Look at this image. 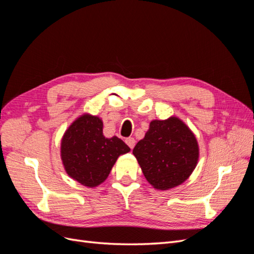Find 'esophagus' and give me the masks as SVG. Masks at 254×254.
<instances>
[{
    "instance_id": "obj_1",
    "label": "esophagus",
    "mask_w": 254,
    "mask_h": 254,
    "mask_svg": "<svg viewBox=\"0 0 254 254\" xmlns=\"http://www.w3.org/2000/svg\"><path fill=\"white\" fill-rule=\"evenodd\" d=\"M125 142H126V144L129 146L130 148H133L134 147V145H135V140L133 139V137H127V139L125 140Z\"/></svg>"
}]
</instances>
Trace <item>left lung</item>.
<instances>
[{
  "mask_svg": "<svg viewBox=\"0 0 254 254\" xmlns=\"http://www.w3.org/2000/svg\"><path fill=\"white\" fill-rule=\"evenodd\" d=\"M133 155L145 178L158 190H168L186 181L198 161L194 133L177 118L152 121Z\"/></svg>",
  "mask_w": 254,
  "mask_h": 254,
  "instance_id": "8db88e82",
  "label": "left lung"
}]
</instances>
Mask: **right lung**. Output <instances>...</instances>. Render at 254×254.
<instances>
[{
    "mask_svg": "<svg viewBox=\"0 0 254 254\" xmlns=\"http://www.w3.org/2000/svg\"><path fill=\"white\" fill-rule=\"evenodd\" d=\"M128 151L118 136L105 137L102 120L89 114L76 120L61 141V159L67 175L89 188L104 182L119 156Z\"/></svg>",
    "mask_w": 254,
    "mask_h": 254,
    "instance_id": "1",
    "label": "right lung"
}]
</instances>
